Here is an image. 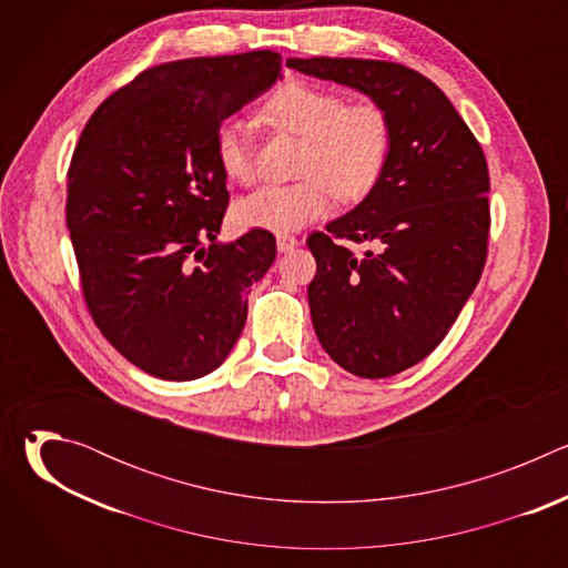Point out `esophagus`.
I'll return each instance as SVG.
<instances>
[{"label": "esophagus", "mask_w": 568, "mask_h": 568, "mask_svg": "<svg viewBox=\"0 0 568 568\" xmlns=\"http://www.w3.org/2000/svg\"><path fill=\"white\" fill-rule=\"evenodd\" d=\"M296 247H298V240L296 237H292V235H278L276 237V250L281 254H287V252H292Z\"/></svg>", "instance_id": "obj_1"}]
</instances>
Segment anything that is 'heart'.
<instances>
[{
  "instance_id": "b5f03b06",
  "label": "heart",
  "mask_w": 568,
  "mask_h": 568,
  "mask_svg": "<svg viewBox=\"0 0 568 568\" xmlns=\"http://www.w3.org/2000/svg\"><path fill=\"white\" fill-rule=\"evenodd\" d=\"M261 119L303 139L298 159L303 180L265 184L240 197L233 220L242 229L298 231L328 215L333 193L342 202H359L384 175L393 134L388 114L375 103L346 105L337 92L292 80L263 103ZM213 150L220 171L231 182L250 184L254 180V141L247 121H222Z\"/></svg>"
}]
</instances>
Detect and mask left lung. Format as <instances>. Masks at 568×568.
Returning a JSON list of instances; mask_svg holds the SVG:
<instances>
[{"label":"left lung","mask_w":568,"mask_h":568,"mask_svg":"<svg viewBox=\"0 0 568 568\" xmlns=\"http://www.w3.org/2000/svg\"><path fill=\"white\" fill-rule=\"evenodd\" d=\"M287 67L362 92L390 121L377 186L307 237L318 344L357 377H390L425 359L471 296L488 250L490 178L452 101L423 73L384 60L287 58ZM371 241L357 257L336 240Z\"/></svg>","instance_id":"obj_1"}]
</instances>
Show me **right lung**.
<instances>
[{
  "label": "right lung",
  "mask_w": 568,
  "mask_h": 568,
  "mask_svg": "<svg viewBox=\"0 0 568 568\" xmlns=\"http://www.w3.org/2000/svg\"><path fill=\"white\" fill-rule=\"evenodd\" d=\"M278 78L272 51L145 69L101 103L73 150L67 229L88 307L159 379H197L229 357L245 296L276 258L270 231L217 240L229 193L213 139Z\"/></svg>",
  "instance_id": "right-lung-1"
}]
</instances>
